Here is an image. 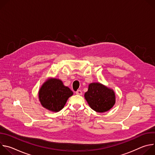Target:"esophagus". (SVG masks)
Masks as SVG:
<instances>
[{"instance_id": "esophagus-1", "label": "esophagus", "mask_w": 155, "mask_h": 155, "mask_svg": "<svg viewBox=\"0 0 155 155\" xmlns=\"http://www.w3.org/2000/svg\"><path fill=\"white\" fill-rule=\"evenodd\" d=\"M75 93H76V94H77V95H82V91H81V90H77V91L75 92Z\"/></svg>"}]
</instances>
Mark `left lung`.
<instances>
[{
    "mask_svg": "<svg viewBox=\"0 0 155 155\" xmlns=\"http://www.w3.org/2000/svg\"><path fill=\"white\" fill-rule=\"evenodd\" d=\"M84 98L90 107L99 113L108 111L116 102L114 90L97 82L89 84L87 91L84 93Z\"/></svg>",
    "mask_w": 155,
    "mask_h": 155,
    "instance_id": "obj_1",
    "label": "left lung"
}]
</instances>
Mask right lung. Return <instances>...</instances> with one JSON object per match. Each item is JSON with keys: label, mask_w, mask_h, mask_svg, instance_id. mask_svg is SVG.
<instances>
[{"label": "right lung", "mask_w": 155, "mask_h": 155, "mask_svg": "<svg viewBox=\"0 0 155 155\" xmlns=\"http://www.w3.org/2000/svg\"><path fill=\"white\" fill-rule=\"evenodd\" d=\"M74 93L62 81L50 78L43 83L38 91V99L41 105L51 112H58L62 110L68 99Z\"/></svg>", "instance_id": "1"}]
</instances>
